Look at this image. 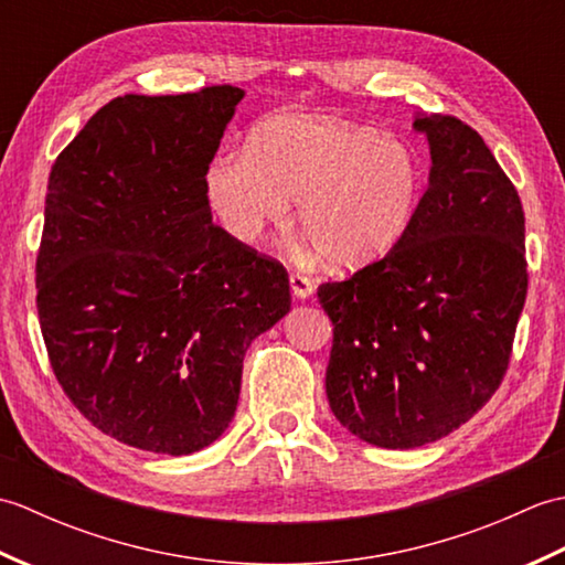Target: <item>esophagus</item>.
Returning a JSON list of instances; mask_svg holds the SVG:
<instances>
[{
    "mask_svg": "<svg viewBox=\"0 0 565 565\" xmlns=\"http://www.w3.org/2000/svg\"><path fill=\"white\" fill-rule=\"evenodd\" d=\"M289 284H291V294H294V298H298V301H306V298H310L313 296V281L308 279V276H303V274H291L289 276Z\"/></svg>",
    "mask_w": 565,
    "mask_h": 565,
    "instance_id": "34e87169",
    "label": "esophagus"
}]
</instances>
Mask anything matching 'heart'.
<instances>
[{"instance_id": "heart-1", "label": "heart", "mask_w": 565, "mask_h": 565, "mask_svg": "<svg viewBox=\"0 0 565 565\" xmlns=\"http://www.w3.org/2000/svg\"><path fill=\"white\" fill-rule=\"evenodd\" d=\"M423 170L401 140L322 116H281L262 124L249 148L218 154L206 196L223 231L255 243L281 225L296 199L298 223L338 269L381 259L411 227Z\"/></svg>"}]
</instances>
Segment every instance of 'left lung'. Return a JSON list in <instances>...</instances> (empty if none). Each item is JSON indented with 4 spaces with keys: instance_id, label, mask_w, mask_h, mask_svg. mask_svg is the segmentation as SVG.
Segmentation results:
<instances>
[{
    "instance_id": "obj_1",
    "label": "left lung",
    "mask_w": 565,
    "mask_h": 565,
    "mask_svg": "<svg viewBox=\"0 0 565 565\" xmlns=\"http://www.w3.org/2000/svg\"><path fill=\"white\" fill-rule=\"evenodd\" d=\"M429 184L386 257L318 301L332 320L326 391L340 425L383 449L447 437L488 403L526 298L524 211L471 126L417 114Z\"/></svg>"
}]
</instances>
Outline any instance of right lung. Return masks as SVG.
<instances>
[{"instance_id": "add662e5", "label": "right lung", "mask_w": 565, "mask_h": 565, "mask_svg": "<svg viewBox=\"0 0 565 565\" xmlns=\"http://www.w3.org/2000/svg\"><path fill=\"white\" fill-rule=\"evenodd\" d=\"M245 92L126 94L47 179L41 332L77 411L118 441L194 454L231 425L252 340L291 310L289 274L218 225L206 172Z\"/></svg>"}]
</instances>
